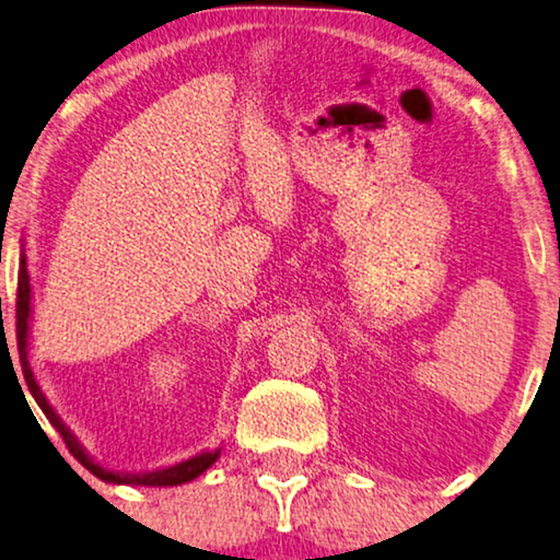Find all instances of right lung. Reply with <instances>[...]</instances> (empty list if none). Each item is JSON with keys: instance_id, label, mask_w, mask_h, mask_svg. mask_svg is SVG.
<instances>
[{"instance_id": "obj_1", "label": "right lung", "mask_w": 560, "mask_h": 560, "mask_svg": "<svg viewBox=\"0 0 560 560\" xmlns=\"http://www.w3.org/2000/svg\"><path fill=\"white\" fill-rule=\"evenodd\" d=\"M30 324H33V282H30V272H27V255L25 247L20 252V272H18V347H20V362H22V374H25V382L33 393L37 408L45 412V418L50 420L52 428L63 435L66 446L71 454L79 458V462L86 466V469L98 477L106 485H132V487H175V485H186V481H194L196 477L209 469V466L217 462L221 448L213 451H201V454L183 458V462H175L171 466H160V469H150V471H114L109 466L98 464L94 456L83 448V443L75 439L71 428L63 423V418L58 416L56 408L48 402V397L37 385L33 366H30Z\"/></svg>"}]
</instances>
